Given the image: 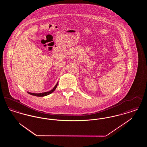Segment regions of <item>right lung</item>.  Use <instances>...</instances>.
<instances>
[{
	"instance_id": "right-lung-1",
	"label": "right lung",
	"mask_w": 147,
	"mask_h": 147,
	"mask_svg": "<svg viewBox=\"0 0 147 147\" xmlns=\"http://www.w3.org/2000/svg\"><path fill=\"white\" fill-rule=\"evenodd\" d=\"M57 85H58V83H57V84L56 85V86L53 88V89L52 90H50L49 91H48V92H42V93H39V94L31 93V92H28V93L29 94H30V95H34V96H39V97L45 96H46V95H49V94H51L52 92H53V91H55V89H56V88H57Z\"/></svg>"
}]
</instances>
